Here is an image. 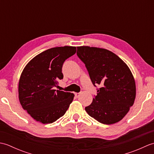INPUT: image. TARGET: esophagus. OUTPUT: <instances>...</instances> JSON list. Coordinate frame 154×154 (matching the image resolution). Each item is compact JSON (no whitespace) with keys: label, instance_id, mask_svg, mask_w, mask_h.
<instances>
[{"label":"esophagus","instance_id":"34e87169","mask_svg":"<svg viewBox=\"0 0 154 154\" xmlns=\"http://www.w3.org/2000/svg\"><path fill=\"white\" fill-rule=\"evenodd\" d=\"M75 97H76V98H79V96H80V93H75Z\"/></svg>","mask_w":154,"mask_h":154}]
</instances>
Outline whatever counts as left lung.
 <instances>
[{
    "label": "left lung",
    "mask_w": 154,
    "mask_h": 154,
    "mask_svg": "<svg viewBox=\"0 0 154 154\" xmlns=\"http://www.w3.org/2000/svg\"><path fill=\"white\" fill-rule=\"evenodd\" d=\"M77 55L89 73L93 85H99L86 112L104 124L119 122L128 112L136 98V84L127 65L105 49L77 47Z\"/></svg>",
    "instance_id": "1"
}]
</instances>
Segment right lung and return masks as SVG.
I'll return each mask as SVG.
<instances>
[{
	"instance_id": "1",
	"label": "right lung",
	"mask_w": 154,
	"mask_h": 154,
	"mask_svg": "<svg viewBox=\"0 0 154 154\" xmlns=\"http://www.w3.org/2000/svg\"><path fill=\"white\" fill-rule=\"evenodd\" d=\"M76 52V47L53 48L38 54L23 70L18 85L20 103L38 122L50 124L66 112L73 93L55 90L63 78L64 61Z\"/></svg>"
}]
</instances>
